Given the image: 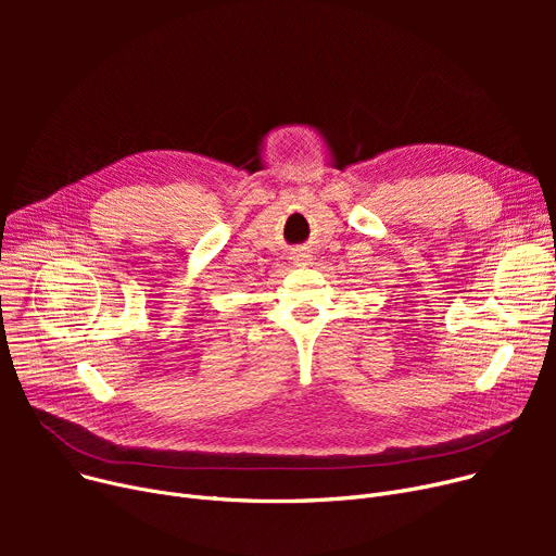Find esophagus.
<instances>
[{"instance_id": "34e87169", "label": "esophagus", "mask_w": 556, "mask_h": 556, "mask_svg": "<svg viewBox=\"0 0 556 556\" xmlns=\"http://www.w3.org/2000/svg\"><path fill=\"white\" fill-rule=\"evenodd\" d=\"M293 263H295V266H308L311 254L304 252V250H298V252H293Z\"/></svg>"}]
</instances>
